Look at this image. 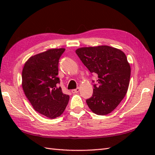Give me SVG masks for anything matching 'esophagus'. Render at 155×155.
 Returning <instances> with one entry per match:
<instances>
[{
	"instance_id": "1",
	"label": "esophagus",
	"mask_w": 155,
	"mask_h": 155,
	"mask_svg": "<svg viewBox=\"0 0 155 155\" xmlns=\"http://www.w3.org/2000/svg\"><path fill=\"white\" fill-rule=\"evenodd\" d=\"M79 91H80V88L79 87L77 88H76V89H73V90L71 91V92H72V93H78Z\"/></svg>"
}]
</instances>
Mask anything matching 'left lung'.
I'll use <instances>...</instances> for the list:
<instances>
[{"label":"left lung","instance_id":"1","mask_svg":"<svg viewBox=\"0 0 155 155\" xmlns=\"http://www.w3.org/2000/svg\"><path fill=\"white\" fill-rule=\"evenodd\" d=\"M76 53L91 73L98 74L93 96L86 101L88 107L98 115L110 113L123 99L129 85L130 67L126 55L106 45L79 48Z\"/></svg>","mask_w":155,"mask_h":155}]
</instances>
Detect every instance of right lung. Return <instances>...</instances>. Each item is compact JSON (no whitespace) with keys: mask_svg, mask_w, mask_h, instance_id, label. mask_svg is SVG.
Returning <instances> with one entry per match:
<instances>
[{"mask_svg":"<svg viewBox=\"0 0 155 155\" xmlns=\"http://www.w3.org/2000/svg\"><path fill=\"white\" fill-rule=\"evenodd\" d=\"M64 48H52L30 57L22 72V86L34 109L50 118L63 113L69 96L58 87L59 58Z\"/></svg>","mask_w":155,"mask_h":155,"instance_id":"1","label":"right lung"}]
</instances>
